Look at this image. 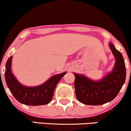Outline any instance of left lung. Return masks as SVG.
Returning <instances> with one entry per match:
<instances>
[{
  "label": "left lung",
  "instance_id": "left-lung-1",
  "mask_svg": "<svg viewBox=\"0 0 131 131\" xmlns=\"http://www.w3.org/2000/svg\"><path fill=\"white\" fill-rule=\"evenodd\" d=\"M108 46L115 58V63L112 71L106 76L95 81L85 75L73 73L76 98L83 104L100 105L111 102L125 82L126 71L122 54L111 42Z\"/></svg>",
  "mask_w": 131,
  "mask_h": 131
}]
</instances>
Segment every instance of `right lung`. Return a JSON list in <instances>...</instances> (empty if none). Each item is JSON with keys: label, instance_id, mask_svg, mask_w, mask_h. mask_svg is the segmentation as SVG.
Segmentation results:
<instances>
[{"label": "right lung", "instance_id": "right-lung-1", "mask_svg": "<svg viewBox=\"0 0 131 131\" xmlns=\"http://www.w3.org/2000/svg\"><path fill=\"white\" fill-rule=\"evenodd\" d=\"M13 56L9 57L5 64L6 83L14 97L21 103L30 106L47 105L52 100L57 84L67 72L55 74L44 83L37 86H25L21 84L12 72Z\"/></svg>", "mask_w": 131, "mask_h": 131}]
</instances>
